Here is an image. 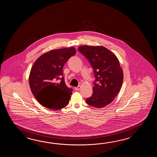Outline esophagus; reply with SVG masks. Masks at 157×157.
I'll list each match as a JSON object with an SVG mask.
<instances>
[{"instance_id":"obj_1","label":"esophagus","mask_w":157,"mask_h":157,"mask_svg":"<svg viewBox=\"0 0 157 157\" xmlns=\"http://www.w3.org/2000/svg\"><path fill=\"white\" fill-rule=\"evenodd\" d=\"M80 89H81V86H80V85L77 87H75V90H76V91H78V90H80Z\"/></svg>"}]
</instances>
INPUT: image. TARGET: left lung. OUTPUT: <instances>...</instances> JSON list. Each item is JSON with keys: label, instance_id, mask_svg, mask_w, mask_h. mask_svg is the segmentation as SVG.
Listing matches in <instances>:
<instances>
[{"label": "left lung", "instance_id": "8db88e82", "mask_svg": "<svg viewBox=\"0 0 157 157\" xmlns=\"http://www.w3.org/2000/svg\"><path fill=\"white\" fill-rule=\"evenodd\" d=\"M78 50L89 60L95 78L93 93L86 102L98 108L104 107L112 102L122 85L124 74L119 60L102 46L83 45L78 47Z\"/></svg>", "mask_w": 157, "mask_h": 157}]
</instances>
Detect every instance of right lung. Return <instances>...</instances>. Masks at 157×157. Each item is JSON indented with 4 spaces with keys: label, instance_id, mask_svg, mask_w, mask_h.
<instances>
[{
    "label": "right lung",
    "instance_id": "right-lung-1",
    "mask_svg": "<svg viewBox=\"0 0 157 157\" xmlns=\"http://www.w3.org/2000/svg\"><path fill=\"white\" fill-rule=\"evenodd\" d=\"M76 53L74 47L52 50L34 62L29 76L30 89L44 107L57 110L68 105L72 89L65 83L63 68Z\"/></svg>",
    "mask_w": 157,
    "mask_h": 157
}]
</instances>
